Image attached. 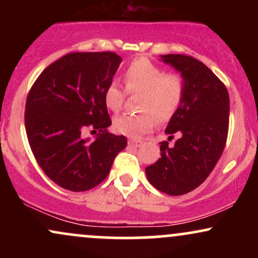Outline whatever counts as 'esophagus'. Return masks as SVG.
<instances>
[{"label": "esophagus", "instance_id": "34e87169", "mask_svg": "<svg viewBox=\"0 0 258 258\" xmlns=\"http://www.w3.org/2000/svg\"><path fill=\"white\" fill-rule=\"evenodd\" d=\"M128 144H130V146H133V147H141V146H142V141H136V139H130Z\"/></svg>", "mask_w": 258, "mask_h": 258}]
</instances>
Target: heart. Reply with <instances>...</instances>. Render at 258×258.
Instances as JSON below:
<instances>
[{"instance_id": "heart-1", "label": "heart", "mask_w": 258, "mask_h": 258, "mask_svg": "<svg viewBox=\"0 0 258 258\" xmlns=\"http://www.w3.org/2000/svg\"><path fill=\"white\" fill-rule=\"evenodd\" d=\"M128 93H142L139 110L143 114H122L115 117L114 128L127 137H139L150 131L159 121H167L178 110L184 97V80L179 74H166L164 69L146 58L133 60L123 73ZM125 91L112 81L104 92V102L109 110H121ZM155 114V117L153 115Z\"/></svg>"}]
</instances>
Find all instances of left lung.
Returning <instances> with one entry per match:
<instances>
[{"mask_svg":"<svg viewBox=\"0 0 258 258\" xmlns=\"http://www.w3.org/2000/svg\"><path fill=\"white\" fill-rule=\"evenodd\" d=\"M180 73L184 97L165 130L172 148L161 142V158L146 167L150 184L168 195H183L205 180L223 153L229 123V96L223 82L205 64L184 54L160 55Z\"/></svg>","mask_w":258,"mask_h":258,"instance_id":"1","label":"left lung"}]
</instances>
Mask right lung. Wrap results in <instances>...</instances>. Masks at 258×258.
<instances>
[{
	"mask_svg": "<svg viewBox=\"0 0 258 258\" xmlns=\"http://www.w3.org/2000/svg\"><path fill=\"white\" fill-rule=\"evenodd\" d=\"M122 59L114 52H75L46 68L25 105V130L37 164L53 182L85 191L103 182L115 156L127 146L111 125L104 92ZM85 126L100 133L91 142Z\"/></svg>",
	"mask_w": 258,
	"mask_h": 258,
	"instance_id": "obj_1",
	"label": "right lung"
}]
</instances>
